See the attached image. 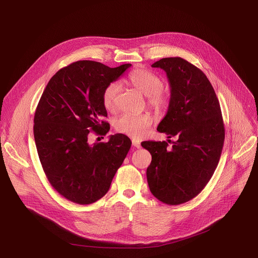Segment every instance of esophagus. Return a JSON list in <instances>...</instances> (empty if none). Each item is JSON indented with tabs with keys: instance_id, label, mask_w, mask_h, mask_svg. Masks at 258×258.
Instances as JSON below:
<instances>
[{
	"instance_id": "esophagus-1",
	"label": "esophagus",
	"mask_w": 258,
	"mask_h": 258,
	"mask_svg": "<svg viewBox=\"0 0 258 258\" xmlns=\"http://www.w3.org/2000/svg\"><path fill=\"white\" fill-rule=\"evenodd\" d=\"M132 143H133V146H134V147H136V148H141V143H140L139 141H137V140H133V141H132Z\"/></svg>"
}]
</instances>
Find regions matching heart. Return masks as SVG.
<instances>
[{
	"label": "heart",
	"mask_w": 258,
	"mask_h": 258,
	"mask_svg": "<svg viewBox=\"0 0 258 258\" xmlns=\"http://www.w3.org/2000/svg\"><path fill=\"white\" fill-rule=\"evenodd\" d=\"M127 81L140 93L148 97V104L156 111H160L167 106L168 99L161 91L163 82L154 72L139 68L130 73ZM118 92L119 85L117 83H111L106 87L102 96L103 105L106 109L112 110L115 107ZM152 123L153 118L149 114H124L116 119L114 127L118 133L139 139L147 133Z\"/></svg>",
	"instance_id": "heart-1"
}]
</instances>
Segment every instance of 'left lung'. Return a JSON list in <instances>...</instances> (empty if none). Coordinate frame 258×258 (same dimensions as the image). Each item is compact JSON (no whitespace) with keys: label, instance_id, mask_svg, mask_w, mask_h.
Instances as JSON below:
<instances>
[{"label":"left lung","instance_id":"left-lung-1","mask_svg":"<svg viewBox=\"0 0 258 258\" xmlns=\"http://www.w3.org/2000/svg\"><path fill=\"white\" fill-rule=\"evenodd\" d=\"M152 67L166 72L170 86L167 113L157 131L177 140L171 149L165 141L142 143L152 155L147 180L159 201L178 205L196 197L211 178L223 151L225 126L218 99L202 70L180 57L162 58Z\"/></svg>","mask_w":258,"mask_h":258}]
</instances>
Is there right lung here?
<instances>
[{"instance_id": "add662e5", "label": "right lung", "mask_w": 258, "mask_h": 258, "mask_svg": "<svg viewBox=\"0 0 258 258\" xmlns=\"http://www.w3.org/2000/svg\"><path fill=\"white\" fill-rule=\"evenodd\" d=\"M131 66L71 63L52 77L35 109L33 136L43 169L51 186L71 202L101 199L130 151L132 142L122 134L93 145L88 138L91 132H109L103 92Z\"/></svg>"}]
</instances>
